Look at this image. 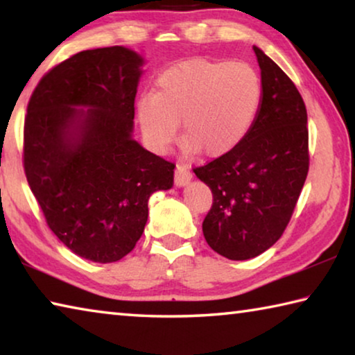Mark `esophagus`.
I'll use <instances>...</instances> for the list:
<instances>
[{"instance_id":"obj_1","label":"esophagus","mask_w":355,"mask_h":355,"mask_svg":"<svg viewBox=\"0 0 355 355\" xmlns=\"http://www.w3.org/2000/svg\"><path fill=\"white\" fill-rule=\"evenodd\" d=\"M192 178V173L188 166H177L175 169V184L177 186H186Z\"/></svg>"}]
</instances>
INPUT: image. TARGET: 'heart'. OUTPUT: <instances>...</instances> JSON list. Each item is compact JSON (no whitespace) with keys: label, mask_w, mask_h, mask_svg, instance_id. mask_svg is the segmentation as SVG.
Here are the masks:
<instances>
[{"label":"heart","mask_w":355,"mask_h":355,"mask_svg":"<svg viewBox=\"0 0 355 355\" xmlns=\"http://www.w3.org/2000/svg\"><path fill=\"white\" fill-rule=\"evenodd\" d=\"M261 98V80L250 65L191 59L164 70L156 92L137 98L136 114L156 152H166L175 141L182 117L186 153L203 148L222 156L248 137Z\"/></svg>","instance_id":"1"}]
</instances>
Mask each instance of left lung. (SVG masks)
<instances>
[{
    "mask_svg": "<svg viewBox=\"0 0 355 355\" xmlns=\"http://www.w3.org/2000/svg\"><path fill=\"white\" fill-rule=\"evenodd\" d=\"M254 51L263 86L254 127L235 150L194 169L213 192L203 236L228 260H249L275 244L309 172L304 100L271 58L255 45Z\"/></svg>",
    "mask_w": 355,
    "mask_h": 355,
    "instance_id": "left-lung-1",
    "label": "left lung"
}]
</instances>
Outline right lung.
Segmentation results:
<instances>
[{"mask_svg":"<svg viewBox=\"0 0 355 355\" xmlns=\"http://www.w3.org/2000/svg\"><path fill=\"white\" fill-rule=\"evenodd\" d=\"M144 64L125 46L76 53L42 78L28 105L29 188L59 241L95 263L130 254L150 196L173 186L175 164L133 137Z\"/></svg>","mask_w":355,"mask_h":355,"instance_id":"1","label":"right lung"}]
</instances>
